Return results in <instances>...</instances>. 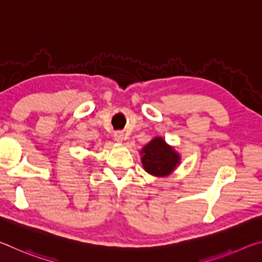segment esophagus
I'll list each match as a JSON object with an SVG mask.
<instances>
[{"instance_id": "obj_1", "label": "esophagus", "mask_w": 262, "mask_h": 262, "mask_svg": "<svg viewBox=\"0 0 262 262\" xmlns=\"http://www.w3.org/2000/svg\"><path fill=\"white\" fill-rule=\"evenodd\" d=\"M114 140L118 142V143H122L123 142V134L122 133H120V132H117L114 134Z\"/></svg>"}]
</instances>
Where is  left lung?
Masks as SVG:
<instances>
[{"instance_id": "obj_1", "label": "left lung", "mask_w": 262, "mask_h": 262, "mask_svg": "<svg viewBox=\"0 0 262 262\" xmlns=\"http://www.w3.org/2000/svg\"><path fill=\"white\" fill-rule=\"evenodd\" d=\"M140 155L144 171L158 178H165L173 173L181 162L180 154L161 136L154 137L145 144Z\"/></svg>"}]
</instances>
